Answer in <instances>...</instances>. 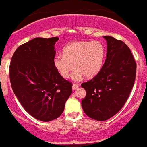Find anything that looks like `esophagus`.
Wrapping results in <instances>:
<instances>
[{
    "instance_id": "esophagus-1",
    "label": "esophagus",
    "mask_w": 147,
    "mask_h": 147,
    "mask_svg": "<svg viewBox=\"0 0 147 147\" xmlns=\"http://www.w3.org/2000/svg\"><path fill=\"white\" fill-rule=\"evenodd\" d=\"M79 87H80L79 84H74L73 85H72V90H76V89H78Z\"/></svg>"
}]
</instances>
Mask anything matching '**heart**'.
<instances>
[{
	"mask_svg": "<svg viewBox=\"0 0 147 147\" xmlns=\"http://www.w3.org/2000/svg\"><path fill=\"white\" fill-rule=\"evenodd\" d=\"M105 57V49L99 41L80 40L71 42L63 50V55L54 59V66L64 78H69L75 68L74 78L78 79L84 75L90 79L101 70Z\"/></svg>",
	"mask_w": 147,
	"mask_h": 147,
	"instance_id": "1",
	"label": "heart"
}]
</instances>
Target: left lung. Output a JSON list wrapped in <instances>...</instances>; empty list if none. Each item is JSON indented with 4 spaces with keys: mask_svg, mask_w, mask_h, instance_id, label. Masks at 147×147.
<instances>
[{
    "mask_svg": "<svg viewBox=\"0 0 147 147\" xmlns=\"http://www.w3.org/2000/svg\"><path fill=\"white\" fill-rule=\"evenodd\" d=\"M107 58L100 72L81 86L86 90L82 100L84 113L92 119L112 117L127 102L135 81L137 64L129 47L121 40L104 36Z\"/></svg>",
    "mask_w": 147,
    "mask_h": 147,
    "instance_id": "obj_1",
    "label": "left lung"
}]
</instances>
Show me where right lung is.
Masks as SVG:
<instances>
[{"label":"right lung","instance_id":"1","mask_svg":"<svg viewBox=\"0 0 147 147\" xmlns=\"http://www.w3.org/2000/svg\"><path fill=\"white\" fill-rule=\"evenodd\" d=\"M58 39L28 41L16 49L10 64L13 92L31 116L42 121L58 118L72 92V82L59 74L53 63Z\"/></svg>","mask_w":147,"mask_h":147}]
</instances>
